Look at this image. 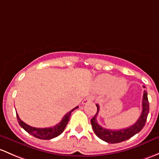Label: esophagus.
<instances>
[{"label":"esophagus","instance_id":"34e87169","mask_svg":"<svg viewBox=\"0 0 159 159\" xmlns=\"http://www.w3.org/2000/svg\"><path fill=\"white\" fill-rule=\"evenodd\" d=\"M91 101H93V98H91V97H88V98H85L84 101H82V104H86V103H90Z\"/></svg>","mask_w":159,"mask_h":159}]
</instances>
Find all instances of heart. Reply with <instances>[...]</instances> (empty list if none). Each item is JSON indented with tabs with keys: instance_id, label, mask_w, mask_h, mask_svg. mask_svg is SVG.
<instances>
[{
	"instance_id": "1",
	"label": "heart",
	"mask_w": 159,
	"mask_h": 159,
	"mask_svg": "<svg viewBox=\"0 0 159 159\" xmlns=\"http://www.w3.org/2000/svg\"><path fill=\"white\" fill-rule=\"evenodd\" d=\"M96 85L101 91L109 90L110 96L118 98L123 95L127 88V82L123 78H117L111 75L104 74L98 76L96 79Z\"/></svg>"
}]
</instances>
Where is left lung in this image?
Wrapping results in <instances>:
<instances>
[{
  "label": "left lung",
  "mask_w": 159,
  "mask_h": 159,
  "mask_svg": "<svg viewBox=\"0 0 159 159\" xmlns=\"http://www.w3.org/2000/svg\"><path fill=\"white\" fill-rule=\"evenodd\" d=\"M98 107V111H97L96 115L91 120V126H92L93 130L96 136L100 138L103 141L107 142L108 143H119L121 142L127 140L133 137L136 133H139L143 128L144 127L145 124L148 116V111H149V103L148 100V94L146 91H144L143 98V110L140 116L137 121L133 126H129L127 128L121 129L119 130H113V129H107L103 128L101 126H100L97 121V115H98V111L100 110V107L98 104H96Z\"/></svg>",
  "instance_id": "8db88e82"
}]
</instances>
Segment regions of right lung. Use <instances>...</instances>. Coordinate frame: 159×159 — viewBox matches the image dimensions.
Masks as SVG:
<instances>
[{"instance_id":"1","label":"right lung","mask_w":159,"mask_h":159,"mask_svg":"<svg viewBox=\"0 0 159 159\" xmlns=\"http://www.w3.org/2000/svg\"><path fill=\"white\" fill-rule=\"evenodd\" d=\"M78 107H76L74 109L70 110L68 113H67L64 116H63L62 120H61L59 123L56 124L53 127H49V128H36L33 127V126H29L24 122L20 119L19 116L16 113V117H17V121L19 123L20 126L22 127L25 131L27 132L28 133L31 134L36 138L40 139H51L56 138L58 136H59L64 129H66L67 124H68V121H69L70 116H71V113L73 110L77 109Z\"/></svg>"}]
</instances>
